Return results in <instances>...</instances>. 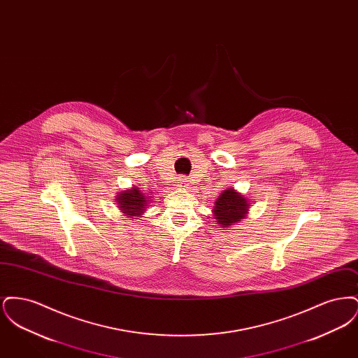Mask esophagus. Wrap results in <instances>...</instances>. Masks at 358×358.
Listing matches in <instances>:
<instances>
[{"label": "esophagus", "mask_w": 358, "mask_h": 358, "mask_svg": "<svg viewBox=\"0 0 358 358\" xmlns=\"http://www.w3.org/2000/svg\"><path fill=\"white\" fill-rule=\"evenodd\" d=\"M177 185L180 189H187L189 187V184H187V180L185 177H181V178H178V182H177Z\"/></svg>", "instance_id": "obj_1"}]
</instances>
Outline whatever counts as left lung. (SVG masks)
Wrapping results in <instances>:
<instances>
[{"instance_id":"1","label":"left lung","mask_w":358,"mask_h":358,"mask_svg":"<svg viewBox=\"0 0 358 358\" xmlns=\"http://www.w3.org/2000/svg\"><path fill=\"white\" fill-rule=\"evenodd\" d=\"M248 209L250 201L234 187H228L216 200L213 216L220 228H229L236 222H243L247 217Z\"/></svg>"}]
</instances>
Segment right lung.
I'll use <instances>...</instances> for the list:
<instances>
[{"instance_id": "obj_1", "label": "right lung", "mask_w": 358, "mask_h": 358, "mask_svg": "<svg viewBox=\"0 0 358 358\" xmlns=\"http://www.w3.org/2000/svg\"><path fill=\"white\" fill-rule=\"evenodd\" d=\"M115 200L120 212L134 220H136V217H141L149 203V199L136 187L120 192Z\"/></svg>"}]
</instances>
